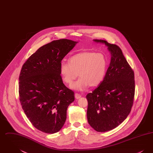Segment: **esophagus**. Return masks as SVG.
Segmentation results:
<instances>
[{
  "label": "esophagus",
  "instance_id": "34e87169",
  "mask_svg": "<svg viewBox=\"0 0 153 153\" xmlns=\"http://www.w3.org/2000/svg\"><path fill=\"white\" fill-rule=\"evenodd\" d=\"M81 97V95L79 94H75V97L76 99H79Z\"/></svg>",
  "mask_w": 153,
  "mask_h": 153
}]
</instances>
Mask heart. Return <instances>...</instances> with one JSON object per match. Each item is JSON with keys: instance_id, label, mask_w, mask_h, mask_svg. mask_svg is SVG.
Masks as SVG:
<instances>
[{"instance_id": "heart-1", "label": "heart", "mask_w": 153, "mask_h": 153, "mask_svg": "<svg viewBox=\"0 0 153 153\" xmlns=\"http://www.w3.org/2000/svg\"><path fill=\"white\" fill-rule=\"evenodd\" d=\"M107 66L105 56L101 53L85 51L77 53L69 58V62L62 61L59 71L62 80L71 85L78 76L80 79L72 88L83 91L89 86L95 87L104 79Z\"/></svg>"}]
</instances>
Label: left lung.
Here are the masks:
<instances>
[{"instance_id": "8db88e82", "label": "left lung", "mask_w": 153, "mask_h": 153, "mask_svg": "<svg viewBox=\"0 0 153 153\" xmlns=\"http://www.w3.org/2000/svg\"><path fill=\"white\" fill-rule=\"evenodd\" d=\"M95 42L108 46L111 59L100 85L86 97L88 123L97 132L117 127L131 112L135 95L134 73L120 48L102 39Z\"/></svg>"}]
</instances>
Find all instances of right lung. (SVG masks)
<instances>
[{
  "mask_svg": "<svg viewBox=\"0 0 153 153\" xmlns=\"http://www.w3.org/2000/svg\"><path fill=\"white\" fill-rule=\"evenodd\" d=\"M77 42L53 41L39 48L23 65L19 77V100L34 127L47 134L59 131L66 119L74 94L63 83L59 68L62 59Z\"/></svg>",
  "mask_w": 153,
  "mask_h": 153,
  "instance_id": "1",
  "label": "right lung"
}]
</instances>
